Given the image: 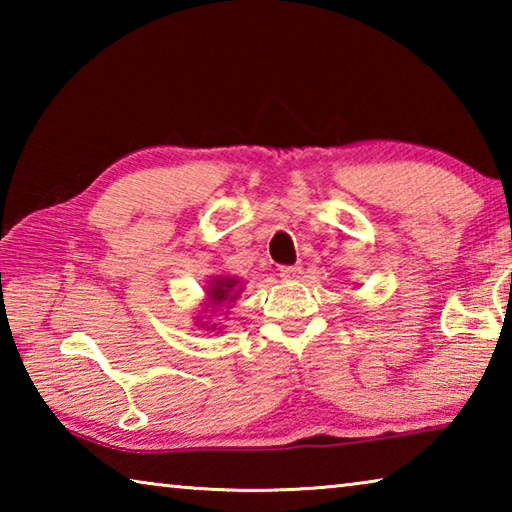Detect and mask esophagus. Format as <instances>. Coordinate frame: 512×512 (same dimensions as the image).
I'll return each instance as SVG.
<instances>
[{"label": "esophagus", "instance_id": "obj_1", "mask_svg": "<svg viewBox=\"0 0 512 512\" xmlns=\"http://www.w3.org/2000/svg\"><path fill=\"white\" fill-rule=\"evenodd\" d=\"M302 275V266H282L280 268V277H284V280H298V277Z\"/></svg>", "mask_w": 512, "mask_h": 512}]
</instances>
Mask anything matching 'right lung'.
<instances>
[{"label": "right lung", "instance_id": "1", "mask_svg": "<svg viewBox=\"0 0 512 512\" xmlns=\"http://www.w3.org/2000/svg\"><path fill=\"white\" fill-rule=\"evenodd\" d=\"M235 291H237V293L241 291V287L237 289V280H235V277H214L212 289H210V298H212L214 305H221V302H225V300L232 302V300L237 298ZM203 325H205V323H203Z\"/></svg>", "mask_w": 512, "mask_h": 512}]
</instances>
